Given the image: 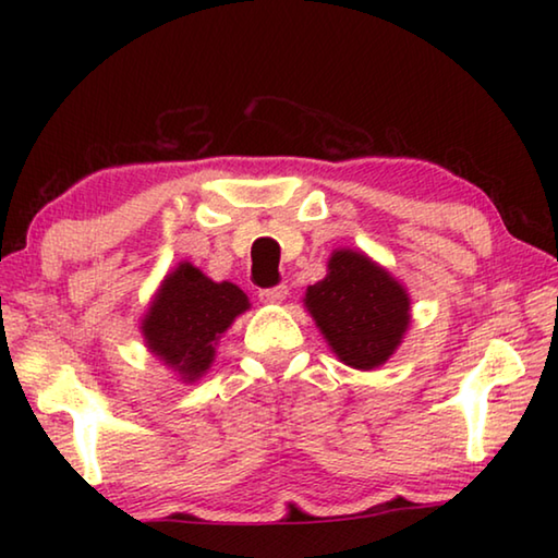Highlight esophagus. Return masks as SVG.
Listing matches in <instances>:
<instances>
[{"instance_id":"esophagus-1","label":"esophagus","mask_w":558,"mask_h":558,"mask_svg":"<svg viewBox=\"0 0 558 558\" xmlns=\"http://www.w3.org/2000/svg\"><path fill=\"white\" fill-rule=\"evenodd\" d=\"M258 298L263 302H282L288 298V286L286 282H278V286H272V288H263V290H258Z\"/></svg>"}]
</instances>
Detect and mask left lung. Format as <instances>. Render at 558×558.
I'll list each match as a JSON object with an SVG mask.
<instances>
[{
    "label": "left lung",
    "mask_w": 558,
    "mask_h": 558,
    "mask_svg": "<svg viewBox=\"0 0 558 558\" xmlns=\"http://www.w3.org/2000/svg\"><path fill=\"white\" fill-rule=\"evenodd\" d=\"M327 268V278L307 288L310 315L344 364L374 369L401 344L409 295L362 253L337 251Z\"/></svg>",
    "instance_id": "8db88e82"
}]
</instances>
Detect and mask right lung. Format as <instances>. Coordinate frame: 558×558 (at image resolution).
<instances>
[{"label": "right lung", "mask_w": 558, "mask_h": 558, "mask_svg": "<svg viewBox=\"0 0 558 558\" xmlns=\"http://www.w3.org/2000/svg\"><path fill=\"white\" fill-rule=\"evenodd\" d=\"M248 310V298L233 282H214L189 263L165 280L143 323L153 352L177 366L186 381L202 376L214 362V342Z\"/></svg>", "instance_id": "obj_1"}]
</instances>
